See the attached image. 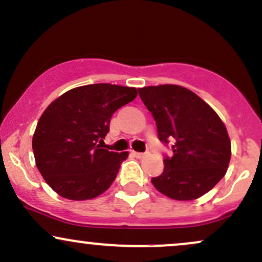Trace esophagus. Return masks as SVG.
Wrapping results in <instances>:
<instances>
[{"mask_svg":"<svg viewBox=\"0 0 262 262\" xmlns=\"http://www.w3.org/2000/svg\"><path fill=\"white\" fill-rule=\"evenodd\" d=\"M132 154H133L135 158H138V159H141L144 155H145V154H144V152H139V151H133V152H132Z\"/></svg>","mask_w":262,"mask_h":262,"instance_id":"1","label":"esophagus"}]
</instances>
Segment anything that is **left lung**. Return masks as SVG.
<instances>
[{
	"mask_svg": "<svg viewBox=\"0 0 262 262\" xmlns=\"http://www.w3.org/2000/svg\"><path fill=\"white\" fill-rule=\"evenodd\" d=\"M138 91L154 117L159 139L172 150V156H165L162 173L151 183L172 200L203 196L223 179L229 165L231 146L224 123L202 98L182 86Z\"/></svg>",
	"mask_w": 262,
	"mask_h": 262,
	"instance_id": "left-lung-1",
	"label": "left lung"
}]
</instances>
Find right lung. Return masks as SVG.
I'll return each instance as SVG.
<instances>
[{"label": "right lung", "mask_w": 262, "mask_h": 262, "mask_svg": "<svg viewBox=\"0 0 262 262\" xmlns=\"http://www.w3.org/2000/svg\"><path fill=\"white\" fill-rule=\"evenodd\" d=\"M134 87L95 83L65 92L48 106L33 135L45 182L61 197L91 200L110 188L128 151L102 149L113 113L137 97Z\"/></svg>", "instance_id": "add662e5"}]
</instances>
